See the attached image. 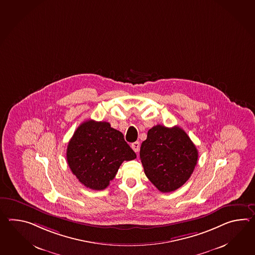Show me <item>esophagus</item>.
Segmentation results:
<instances>
[{"instance_id":"1","label":"esophagus","mask_w":255,"mask_h":255,"mask_svg":"<svg viewBox=\"0 0 255 255\" xmlns=\"http://www.w3.org/2000/svg\"><path fill=\"white\" fill-rule=\"evenodd\" d=\"M131 148H132V150L135 152V153H138L139 152V150H140V142L139 141H135V142H132L131 143Z\"/></svg>"}]
</instances>
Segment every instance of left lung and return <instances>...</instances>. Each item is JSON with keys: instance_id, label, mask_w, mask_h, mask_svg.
I'll return each mask as SVG.
<instances>
[{"instance_id": "8db88e82", "label": "left lung", "mask_w": 255, "mask_h": 255, "mask_svg": "<svg viewBox=\"0 0 255 255\" xmlns=\"http://www.w3.org/2000/svg\"><path fill=\"white\" fill-rule=\"evenodd\" d=\"M198 157L195 144L178 126H153L140 149L145 176L163 193L175 191L188 180Z\"/></svg>"}]
</instances>
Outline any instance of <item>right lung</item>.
Here are the masks:
<instances>
[{"instance_id": "right-lung-1", "label": "right lung", "mask_w": 255, "mask_h": 255, "mask_svg": "<svg viewBox=\"0 0 255 255\" xmlns=\"http://www.w3.org/2000/svg\"><path fill=\"white\" fill-rule=\"evenodd\" d=\"M136 158L124 134L107 122L86 121L75 130L67 148L69 168L93 190L105 189L124 161Z\"/></svg>"}]
</instances>
